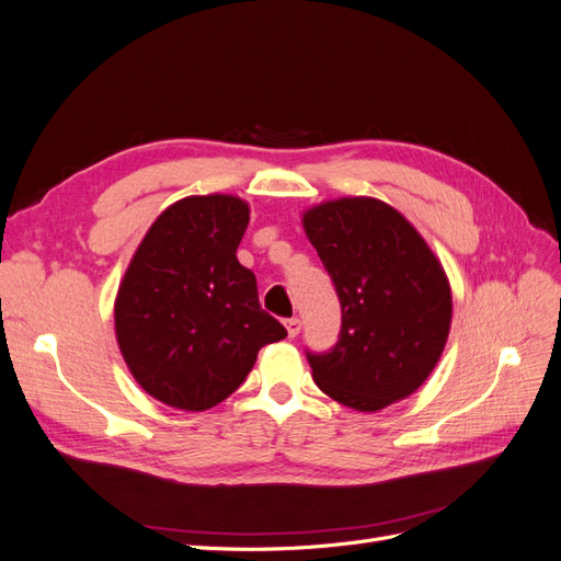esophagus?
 <instances>
[{"label": "esophagus", "instance_id": "esophagus-1", "mask_svg": "<svg viewBox=\"0 0 561 561\" xmlns=\"http://www.w3.org/2000/svg\"><path fill=\"white\" fill-rule=\"evenodd\" d=\"M285 330H287V334H290V336H297L301 332V320L299 318L285 320Z\"/></svg>", "mask_w": 561, "mask_h": 561}]
</instances>
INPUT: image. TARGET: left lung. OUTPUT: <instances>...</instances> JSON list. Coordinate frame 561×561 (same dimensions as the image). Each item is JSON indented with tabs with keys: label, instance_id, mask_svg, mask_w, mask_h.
<instances>
[{
	"label": "left lung",
	"instance_id": "left-lung-1",
	"mask_svg": "<svg viewBox=\"0 0 561 561\" xmlns=\"http://www.w3.org/2000/svg\"><path fill=\"white\" fill-rule=\"evenodd\" d=\"M342 304V334L309 363L322 393L379 412L431 377L451 328L445 266L402 213L371 196L322 201L301 215Z\"/></svg>",
	"mask_w": 561,
	"mask_h": 561
}]
</instances>
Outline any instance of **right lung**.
Here are the masks:
<instances>
[{
  "label": "right lung",
  "mask_w": 561,
  "mask_h": 561,
  "mask_svg": "<svg viewBox=\"0 0 561 561\" xmlns=\"http://www.w3.org/2000/svg\"><path fill=\"white\" fill-rule=\"evenodd\" d=\"M248 222L239 196L180 198L154 219L118 283V351L145 393L175 410L227 400L260 348L287 336L262 311L252 271L236 260Z\"/></svg>",
  "instance_id": "right-lung-1"
}]
</instances>
